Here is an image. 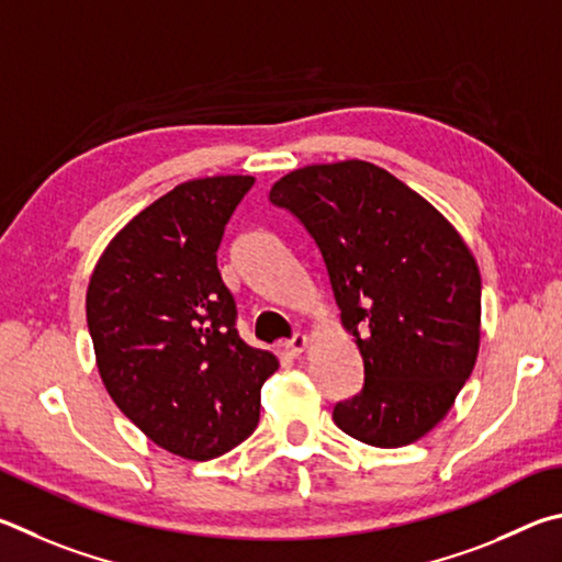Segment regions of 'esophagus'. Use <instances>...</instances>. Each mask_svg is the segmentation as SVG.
<instances>
[{
    "instance_id": "obj_1",
    "label": "esophagus",
    "mask_w": 562,
    "mask_h": 562,
    "mask_svg": "<svg viewBox=\"0 0 562 562\" xmlns=\"http://www.w3.org/2000/svg\"><path fill=\"white\" fill-rule=\"evenodd\" d=\"M306 348H308V336H306V333H296V336H293L291 340H286L283 352H286L289 358H299Z\"/></svg>"
}]
</instances>
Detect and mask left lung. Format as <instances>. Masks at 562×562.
<instances>
[{
    "label": "left lung",
    "instance_id": "left-lung-1",
    "mask_svg": "<svg viewBox=\"0 0 562 562\" xmlns=\"http://www.w3.org/2000/svg\"><path fill=\"white\" fill-rule=\"evenodd\" d=\"M269 200L316 239L366 366L336 425L382 449L422 439L476 366L481 273L469 246L425 196L366 160L301 167Z\"/></svg>",
    "mask_w": 562,
    "mask_h": 562
}]
</instances>
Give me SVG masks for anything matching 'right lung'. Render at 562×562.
I'll list each match as a JSON object with an SVG mask.
<instances>
[{
	"label": "right lung",
	"mask_w": 562,
	"mask_h": 562,
	"mask_svg": "<svg viewBox=\"0 0 562 562\" xmlns=\"http://www.w3.org/2000/svg\"><path fill=\"white\" fill-rule=\"evenodd\" d=\"M249 175L177 184L117 232L88 281L86 321L108 395L143 435L206 461L259 425L273 352L246 346L216 249Z\"/></svg>",
	"instance_id": "add662e5"
}]
</instances>
